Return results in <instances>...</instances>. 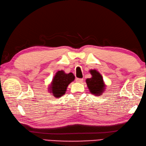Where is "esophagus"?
Returning <instances> with one entry per match:
<instances>
[{"label": "esophagus", "mask_w": 146, "mask_h": 146, "mask_svg": "<svg viewBox=\"0 0 146 146\" xmlns=\"http://www.w3.org/2000/svg\"><path fill=\"white\" fill-rule=\"evenodd\" d=\"M76 81L77 82H82V81H83V79H79V78H77L76 79Z\"/></svg>", "instance_id": "obj_1"}]
</instances>
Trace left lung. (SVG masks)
<instances>
[{
    "label": "left lung",
    "instance_id": "1",
    "mask_svg": "<svg viewBox=\"0 0 146 146\" xmlns=\"http://www.w3.org/2000/svg\"><path fill=\"white\" fill-rule=\"evenodd\" d=\"M89 72L92 75V78L86 79V82L90 92L96 97L102 95L106 87L102 76L95 69H91Z\"/></svg>",
    "mask_w": 146,
    "mask_h": 146
}]
</instances>
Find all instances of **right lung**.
Returning <instances> with one entry per match:
<instances>
[{"label": "right lung", "mask_w": 146, "mask_h": 146, "mask_svg": "<svg viewBox=\"0 0 146 146\" xmlns=\"http://www.w3.org/2000/svg\"><path fill=\"white\" fill-rule=\"evenodd\" d=\"M75 79L72 73H65L64 70H58L54 76L51 83L48 86V92L55 98H60L67 91L68 84Z\"/></svg>", "instance_id": "right-lung-1"}]
</instances>
